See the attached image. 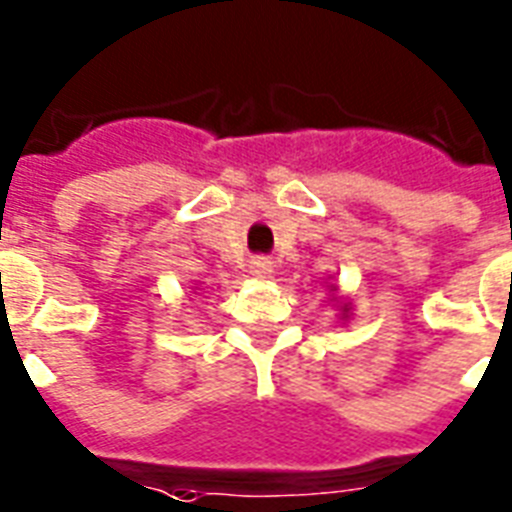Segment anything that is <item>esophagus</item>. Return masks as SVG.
I'll return each instance as SVG.
<instances>
[{
    "label": "esophagus",
    "mask_w": 512,
    "mask_h": 512,
    "mask_svg": "<svg viewBox=\"0 0 512 512\" xmlns=\"http://www.w3.org/2000/svg\"><path fill=\"white\" fill-rule=\"evenodd\" d=\"M249 273L257 276V279H265V276L271 273V260H268V257H255V260L249 263Z\"/></svg>",
    "instance_id": "1"
}]
</instances>
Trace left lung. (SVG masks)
I'll return each instance as SVG.
<instances>
[{"instance_id": "left-lung-1", "label": "left lung", "mask_w": 512, "mask_h": 512, "mask_svg": "<svg viewBox=\"0 0 512 512\" xmlns=\"http://www.w3.org/2000/svg\"><path fill=\"white\" fill-rule=\"evenodd\" d=\"M327 290L333 292L335 287H333V284H330V287H327ZM338 311H341V319H343V322H346V319L351 317V303H341V306H338Z\"/></svg>"}]
</instances>
